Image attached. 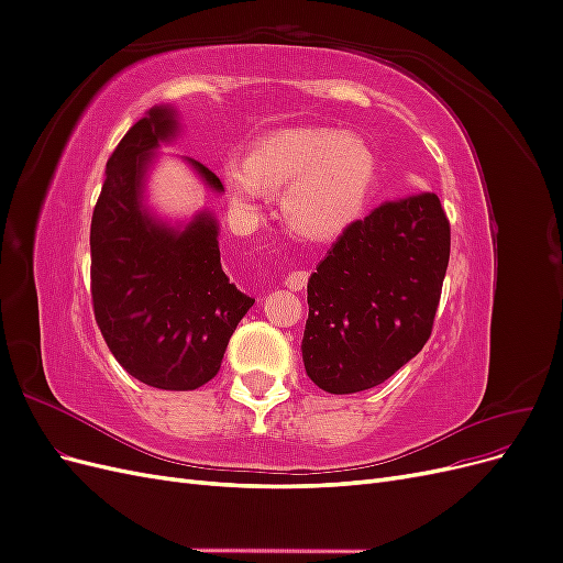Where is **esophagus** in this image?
Here are the masks:
<instances>
[{
    "label": "esophagus",
    "mask_w": 563,
    "mask_h": 563,
    "mask_svg": "<svg viewBox=\"0 0 563 563\" xmlns=\"http://www.w3.org/2000/svg\"><path fill=\"white\" fill-rule=\"evenodd\" d=\"M286 286L291 288V291H302V288L308 286V272H305V269L291 272V275L286 277Z\"/></svg>",
    "instance_id": "esophagus-1"
}]
</instances>
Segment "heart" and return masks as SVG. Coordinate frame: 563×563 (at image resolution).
Listing matches in <instances>:
<instances>
[{"mask_svg":"<svg viewBox=\"0 0 563 563\" xmlns=\"http://www.w3.org/2000/svg\"><path fill=\"white\" fill-rule=\"evenodd\" d=\"M220 176L232 209L242 218L263 216L269 190L286 187V225L302 240L329 242L360 218L376 159L360 135L291 126L255 141L249 159H228Z\"/></svg>","mask_w":563,"mask_h":563,"instance_id":"obj_1","label":"heart"}]
</instances>
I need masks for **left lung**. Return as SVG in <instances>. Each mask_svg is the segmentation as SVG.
I'll list each match as a JSON object with an SVG mask.
<instances>
[{
    "label": "left lung",
    "instance_id": "8db88e82",
    "mask_svg": "<svg viewBox=\"0 0 563 563\" xmlns=\"http://www.w3.org/2000/svg\"><path fill=\"white\" fill-rule=\"evenodd\" d=\"M449 253L434 192L383 201L340 234L308 282L300 350L310 380L354 395L411 362L432 333Z\"/></svg>",
    "mask_w": 563,
    "mask_h": 563
}]
</instances>
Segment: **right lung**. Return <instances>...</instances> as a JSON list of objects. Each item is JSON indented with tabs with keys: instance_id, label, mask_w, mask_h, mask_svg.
Listing matches in <instances>:
<instances>
[{
	"instance_id": "right-lung-1",
	"label": "right lung",
	"mask_w": 563,
	"mask_h": 563,
	"mask_svg": "<svg viewBox=\"0 0 563 563\" xmlns=\"http://www.w3.org/2000/svg\"><path fill=\"white\" fill-rule=\"evenodd\" d=\"M180 135L172 106H155L119 141L91 218V296L98 329L129 376L157 389H197L220 371L236 323L255 302L220 267L209 209L172 223L147 207V176ZM211 192L223 183L185 157Z\"/></svg>"
}]
</instances>
